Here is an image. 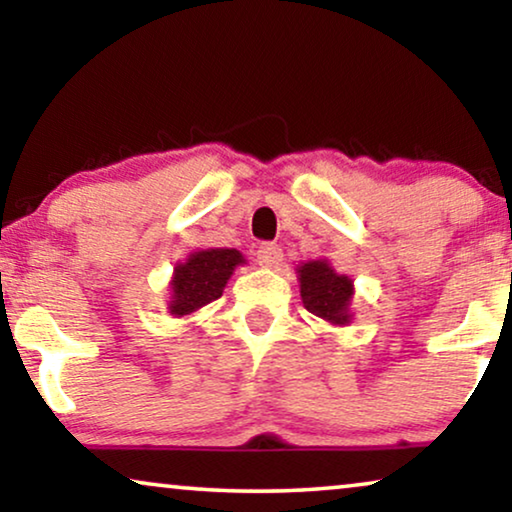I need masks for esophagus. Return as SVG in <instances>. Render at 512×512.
<instances>
[{"instance_id": "esophagus-1", "label": "esophagus", "mask_w": 512, "mask_h": 512, "mask_svg": "<svg viewBox=\"0 0 512 512\" xmlns=\"http://www.w3.org/2000/svg\"><path fill=\"white\" fill-rule=\"evenodd\" d=\"M282 256V247L275 242H263L256 251V261L258 265H263V268H275V265L282 261Z\"/></svg>"}]
</instances>
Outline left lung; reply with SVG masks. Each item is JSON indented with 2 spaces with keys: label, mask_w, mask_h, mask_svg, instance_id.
<instances>
[{
  "label": "left lung",
  "mask_w": 512,
  "mask_h": 512,
  "mask_svg": "<svg viewBox=\"0 0 512 512\" xmlns=\"http://www.w3.org/2000/svg\"><path fill=\"white\" fill-rule=\"evenodd\" d=\"M300 272V296L307 312L333 324H347L349 298H352V282L345 275L331 270L324 261L305 263Z\"/></svg>",
  "instance_id": "left-lung-1"
}]
</instances>
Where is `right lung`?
<instances>
[{
    "mask_svg": "<svg viewBox=\"0 0 512 512\" xmlns=\"http://www.w3.org/2000/svg\"><path fill=\"white\" fill-rule=\"evenodd\" d=\"M244 258L235 249H207L177 265L172 279V314H188L221 298L223 286Z\"/></svg>",
    "mask_w": 512,
    "mask_h": 512,
    "instance_id": "right-lung-1",
    "label": "right lung"
}]
</instances>
